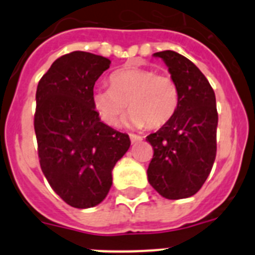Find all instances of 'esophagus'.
Here are the masks:
<instances>
[{
	"label": "esophagus",
	"mask_w": 255,
	"mask_h": 255,
	"mask_svg": "<svg viewBox=\"0 0 255 255\" xmlns=\"http://www.w3.org/2000/svg\"><path fill=\"white\" fill-rule=\"evenodd\" d=\"M130 140H131V143H136V141H141V140H143V138H141L140 135L130 134Z\"/></svg>",
	"instance_id": "obj_1"
}]
</instances>
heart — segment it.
<instances>
[{
  "mask_svg": "<svg viewBox=\"0 0 255 255\" xmlns=\"http://www.w3.org/2000/svg\"><path fill=\"white\" fill-rule=\"evenodd\" d=\"M111 88H97L93 106L107 125H115L128 105L131 111L126 123L135 128L157 129L175 116L179 107V88L171 76L145 67H123L110 76Z\"/></svg>",
  "mask_w": 255,
  "mask_h": 255,
  "instance_id": "b5f03b06",
  "label": "heart"
}]
</instances>
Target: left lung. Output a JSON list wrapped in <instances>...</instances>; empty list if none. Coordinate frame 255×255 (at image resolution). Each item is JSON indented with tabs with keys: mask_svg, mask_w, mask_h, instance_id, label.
<instances>
[{
	"mask_svg": "<svg viewBox=\"0 0 255 255\" xmlns=\"http://www.w3.org/2000/svg\"><path fill=\"white\" fill-rule=\"evenodd\" d=\"M179 88L175 116L149 134L153 158L148 181L167 199L198 193L212 170L217 152L218 114L216 96L206 76L190 60L173 51L157 52Z\"/></svg>",
	"mask_w": 255,
	"mask_h": 255,
	"instance_id": "left-lung-1",
	"label": "left lung"
}]
</instances>
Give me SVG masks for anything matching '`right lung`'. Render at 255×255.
<instances>
[{"label": "right lung", "instance_id": "right-lung-1", "mask_svg": "<svg viewBox=\"0 0 255 255\" xmlns=\"http://www.w3.org/2000/svg\"><path fill=\"white\" fill-rule=\"evenodd\" d=\"M111 61L89 52L61 56L38 83L34 130L40 168L69 206L100 204L112 170L130 147L129 135L103 124L93 106L97 79Z\"/></svg>", "mask_w": 255, "mask_h": 255}]
</instances>
